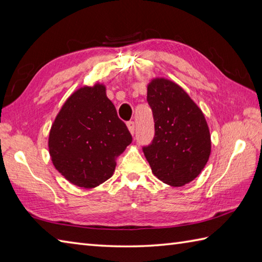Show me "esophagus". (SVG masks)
<instances>
[{"label": "esophagus", "instance_id": "esophagus-1", "mask_svg": "<svg viewBox=\"0 0 262 262\" xmlns=\"http://www.w3.org/2000/svg\"><path fill=\"white\" fill-rule=\"evenodd\" d=\"M126 125H127V129H129V131L131 132V135H135V131H136V124H135V122H133V121L127 122Z\"/></svg>", "mask_w": 262, "mask_h": 262}]
</instances>
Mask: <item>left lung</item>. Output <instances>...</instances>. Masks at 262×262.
I'll return each mask as SVG.
<instances>
[{
  "instance_id": "left-lung-1",
  "label": "left lung",
  "mask_w": 262,
  "mask_h": 262,
  "mask_svg": "<svg viewBox=\"0 0 262 262\" xmlns=\"http://www.w3.org/2000/svg\"><path fill=\"white\" fill-rule=\"evenodd\" d=\"M155 137L142 148L154 175L182 186L204 169L211 151L210 132L202 111L178 83L155 78L147 87Z\"/></svg>"
}]
</instances>
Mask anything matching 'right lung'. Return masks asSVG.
Wrapping results in <instances>:
<instances>
[{
    "instance_id": "obj_1",
    "label": "right lung",
    "mask_w": 262,
    "mask_h": 262,
    "mask_svg": "<svg viewBox=\"0 0 262 262\" xmlns=\"http://www.w3.org/2000/svg\"><path fill=\"white\" fill-rule=\"evenodd\" d=\"M131 141L106 87L96 83L66 100L52 124L49 149L53 165L69 182L92 189L113 175L116 157Z\"/></svg>"
}]
</instances>
